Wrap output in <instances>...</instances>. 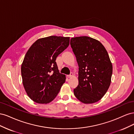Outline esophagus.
Returning a JSON list of instances; mask_svg holds the SVG:
<instances>
[{"mask_svg": "<svg viewBox=\"0 0 134 134\" xmlns=\"http://www.w3.org/2000/svg\"><path fill=\"white\" fill-rule=\"evenodd\" d=\"M72 76V72H71V73L70 74V75H67V78H71V77Z\"/></svg>", "mask_w": 134, "mask_h": 134, "instance_id": "obj_1", "label": "esophagus"}]
</instances>
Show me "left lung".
<instances>
[{
	"mask_svg": "<svg viewBox=\"0 0 134 134\" xmlns=\"http://www.w3.org/2000/svg\"><path fill=\"white\" fill-rule=\"evenodd\" d=\"M70 45L79 66L74 94L84 103L98 102L111 84L112 65L108 52L98 40L88 36L71 38Z\"/></svg>",
	"mask_w": 134,
	"mask_h": 134,
	"instance_id": "8db88e82",
	"label": "left lung"
}]
</instances>
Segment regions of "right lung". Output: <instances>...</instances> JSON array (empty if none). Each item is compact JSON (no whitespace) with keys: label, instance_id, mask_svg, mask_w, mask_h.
<instances>
[{"label":"right lung","instance_id":"1","mask_svg":"<svg viewBox=\"0 0 134 134\" xmlns=\"http://www.w3.org/2000/svg\"><path fill=\"white\" fill-rule=\"evenodd\" d=\"M70 38L51 36L37 40L30 47L21 66L23 84L28 97L37 103H48L65 82L55 62L69 45Z\"/></svg>","mask_w":134,"mask_h":134}]
</instances>
